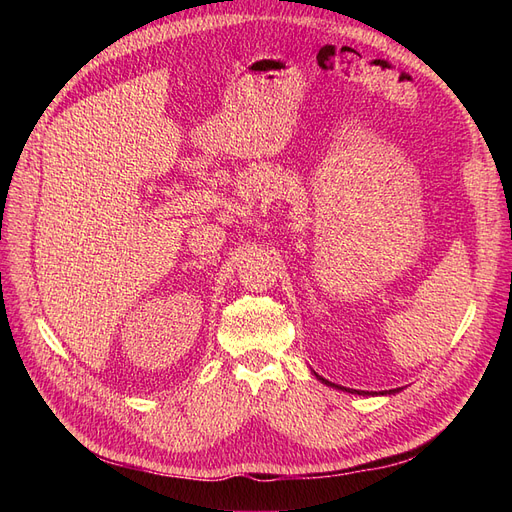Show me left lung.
Returning <instances> with one entry per match:
<instances>
[{
  "instance_id": "8db88e82",
  "label": "left lung",
  "mask_w": 512,
  "mask_h": 512,
  "mask_svg": "<svg viewBox=\"0 0 512 512\" xmlns=\"http://www.w3.org/2000/svg\"><path fill=\"white\" fill-rule=\"evenodd\" d=\"M316 376H318V374H316ZM318 378H320V376H318ZM320 380H322L324 384H331V386H335V389H342V386H337V384H333V382H329V380H324V378H320ZM344 391H348V393H359V391H354V389H344ZM395 391H397V389H393V391H389V393H395ZM359 395H369V393H363V391H361Z\"/></svg>"
}]
</instances>
